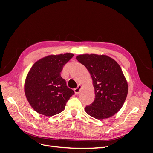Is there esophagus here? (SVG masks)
Instances as JSON below:
<instances>
[{"label":"esophagus","instance_id":"obj_1","mask_svg":"<svg viewBox=\"0 0 153 153\" xmlns=\"http://www.w3.org/2000/svg\"><path fill=\"white\" fill-rule=\"evenodd\" d=\"M81 89H82V85H79L78 86H77L76 89H74V91H75V93L76 94V95H78V94L79 93L80 91H81Z\"/></svg>","mask_w":153,"mask_h":153}]
</instances>
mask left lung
<instances>
[{
  "label": "left lung",
  "mask_w": 153,
  "mask_h": 153,
  "mask_svg": "<svg viewBox=\"0 0 153 153\" xmlns=\"http://www.w3.org/2000/svg\"><path fill=\"white\" fill-rule=\"evenodd\" d=\"M76 58L89 71L95 88V100L85 107V112L98 120L114 116L121 109L128 91L119 64L106 55L82 54Z\"/></svg>",
  "instance_id": "1"
}]
</instances>
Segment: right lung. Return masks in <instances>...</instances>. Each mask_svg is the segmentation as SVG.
<instances>
[{
  "instance_id": "add662e5",
  "label": "right lung",
  "mask_w": 153,
  "mask_h": 153,
  "mask_svg": "<svg viewBox=\"0 0 153 153\" xmlns=\"http://www.w3.org/2000/svg\"><path fill=\"white\" fill-rule=\"evenodd\" d=\"M73 54L50 55L36 62L31 67L25 83V94L37 112L47 116L62 112L66 102L74 95L61 77L63 67Z\"/></svg>"
}]
</instances>
